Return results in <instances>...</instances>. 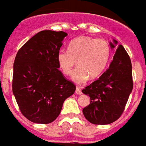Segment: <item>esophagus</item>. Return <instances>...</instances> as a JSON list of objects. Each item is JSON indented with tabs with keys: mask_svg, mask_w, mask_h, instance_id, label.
I'll return each mask as SVG.
<instances>
[{
	"mask_svg": "<svg viewBox=\"0 0 146 146\" xmlns=\"http://www.w3.org/2000/svg\"><path fill=\"white\" fill-rule=\"evenodd\" d=\"M75 94L77 95H81L82 93V90H81V89L79 87H76V90H75Z\"/></svg>",
	"mask_w": 146,
	"mask_h": 146,
	"instance_id": "1",
	"label": "esophagus"
}]
</instances>
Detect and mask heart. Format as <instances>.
Returning a JSON list of instances; mask_svg holds the SVG:
<instances>
[{
    "label": "heart",
    "instance_id": "obj_1",
    "mask_svg": "<svg viewBox=\"0 0 146 146\" xmlns=\"http://www.w3.org/2000/svg\"><path fill=\"white\" fill-rule=\"evenodd\" d=\"M110 55V46L106 41L79 37L70 42L68 50L58 52L57 62L62 72L70 75L77 61L78 67L73 72L71 79L77 84H83L89 77L95 79L101 76L108 65Z\"/></svg>",
    "mask_w": 146,
    "mask_h": 146
}]
</instances>
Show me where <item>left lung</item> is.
Masks as SVG:
<instances>
[{"label":"left lung","mask_w":146,"mask_h":146,"mask_svg":"<svg viewBox=\"0 0 146 146\" xmlns=\"http://www.w3.org/2000/svg\"><path fill=\"white\" fill-rule=\"evenodd\" d=\"M109 45L111 49L115 48L109 68L82 90L90 98V103L82 112L93 124H109L118 119L133 90L132 65L127 52L115 39Z\"/></svg>","instance_id":"obj_1"}]
</instances>
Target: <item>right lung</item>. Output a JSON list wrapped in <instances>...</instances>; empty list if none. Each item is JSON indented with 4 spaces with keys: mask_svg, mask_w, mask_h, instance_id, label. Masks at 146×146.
Masks as SVG:
<instances>
[{
    "mask_svg": "<svg viewBox=\"0 0 146 146\" xmlns=\"http://www.w3.org/2000/svg\"><path fill=\"white\" fill-rule=\"evenodd\" d=\"M68 35L42 31L19 50L13 64L12 92L27 119L47 124L58 117L64 101L76 86L59 70L57 53Z\"/></svg>",
    "mask_w": 146,
    "mask_h": 146,
    "instance_id": "add662e5",
    "label": "right lung"
}]
</instances>
